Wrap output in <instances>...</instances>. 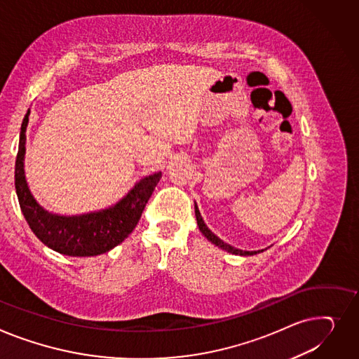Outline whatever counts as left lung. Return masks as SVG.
<instances>
[{
    "mask_svg": "<svg viewBox=\"0 0 359 359\" xmlns=\"http://www.w3.org/2000/svg\"><path fill=\"white\" fill-rule=\"evenodd\" d=\"M195 215H196V221H198L199 231L205 235V238H206L208 241H210L213 245H217L218 248H221V250H224V251H226V252L235 254V255H254V254H258V252L264 251V250H258V251H243V250H238V248H235V247H232V245L224 243L219 236L215 235V233L208 228V225L205 224V221H203V218H202V215H201V212H199V208H198L196 202H195Z\"/></svg>",
    "mask_w": 359,
    "mask_h": 359,
    "instance_id": "obj_1",
    "label": "left lung"
}]
</instances>
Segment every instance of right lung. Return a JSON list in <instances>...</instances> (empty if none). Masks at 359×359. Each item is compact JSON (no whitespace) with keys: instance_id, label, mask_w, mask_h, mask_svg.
Listing matches in <instances>:
<instances>
[{"instance_id":"1","label":"right lung","mask_w":359,"mask_h":359,"mask_svg":"<svg viewBox=\"0 0 359 359\" xmlns=\"http://www.w3.org/2000/svg\"><path fill=\"white\" fill-rule=\"evenodd\" d=\"M29 115L30 109L21 124L14 179L20 208L30 229L46 247L63 255L95 257L111 251L134 231L161 172L142 177L124 198L105 209L81 215L49 212L32 195L24 173Z\"/></svg>"}]
</instances>
